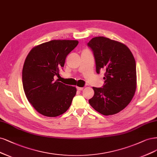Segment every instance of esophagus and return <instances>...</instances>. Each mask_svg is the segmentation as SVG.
Listing matches in <instances>:
<instances>
[{
	"instance_id": "34e87169",
	"label": "esophagus",
	"mask_w": 157,
	"mask_h": 157,
	"mask_svg": "<svg viewBox=\"0 0 157 157\" xmlns=\"http://www.w3.org/2000/svg\"><path fill=\"white\" fill-rule=\"evenodd\" d=\"M77 89L78 90H79V91H82V90H83L84 88H81V87H77Z\"/></svg>"
}]
</instances>
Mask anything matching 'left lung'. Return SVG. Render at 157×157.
Instances as JSON below:
<instances>
[{"instance_id": "8db88e82", "label": "left lung", "mask_w": 157, "mask_h": 157, "mask_svg": "<svg viewBox=\"0 0 157 157\" xmlns=\"http://www.w3.org/2000/svg\"><path fill=\"white\" fill-rule=\"evenodd\" d=\"M88 46L93 51L96 71L105 70V84L93 87L94 95L89 99L94 109L105 116L120 112L130 103L136 88V62L125 45L105 37L91 39Z\"/></svg>"}]
</instances>
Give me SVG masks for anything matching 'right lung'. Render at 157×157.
<instances>
[{"mask_svg":"<svg viewBox=\"0 0 157 157\" xmlns=\"http://www.w3.org/2000/svg\"><path fill=\"white\" fill-rule=\"evenodd\" d=\"M77 40H51L34 47L27 55L22 73L25 95L36 111L47 117L66 112L76 95L74 86L58 80L69 53L77 46Z\"/></svg>","mask_w":157,"mask_h":157,"instance_id":"right-lung-1","label":"right lung"}]
</instances>
